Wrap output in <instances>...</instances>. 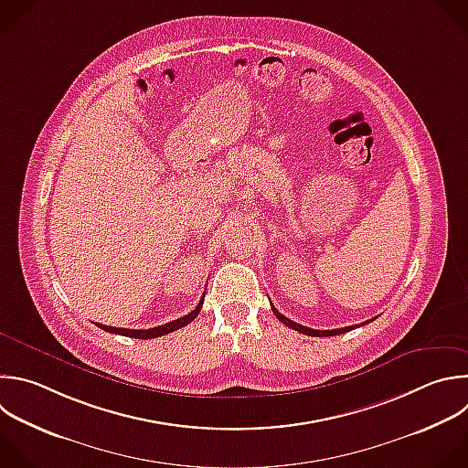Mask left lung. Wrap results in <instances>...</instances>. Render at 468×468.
<instances>
[{
    "label": "left lung",
    "instance_id": "8db88e82",
    "mask_svg": "<svg viewBox=\"0 0 468 468\" xmlns=\"http://www.w3.org/2000/svg\"><path fill=\"white\" fill-rule=\"evenodd\" d=\"M271 310H273V314L277 316V320H281L286 327H290V329H293V331H297V333H303V335H306V336H320V338H322V336H336V335H344V333H349V331L360 327V325H351V327H342V329H335V331H316V329L303 327V325H299V324H295V322L284 318L273 304H271ZM373 320H375V318H373ZM373 320H369V322H373ZM369 322H364L362 325H366V324H369Z\"/></svg>",
    "mask_w": 468,
    "mask_h": 468
}]
</instances>
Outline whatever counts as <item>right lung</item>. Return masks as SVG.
Here are the masks:
<instances>
[{
	"label": "right lung",
	"mask_w": 468,
	"mask_h": 468,
	"mask_svg": "<svg viewBox=\"0 0 468 468\" xmlns=\"http://www.w3.org/2000/svg\"><path fill=\"white\" fill-rule=\"evenodd\" d=\"M202 304H204V297L200 299V303L197 304L195 310H191L189 314H186L184 318H178L175 322H169L165 325H158L154 329H121V327H110V325H102V324H95L99 329L106 331V333H113V335H121V336H128V338H137V340H150V338H158V336H165L169 333H175L186 325H189L202 310Z\"/></svg>",
	"instance_id": "1"
}]
</instances>
